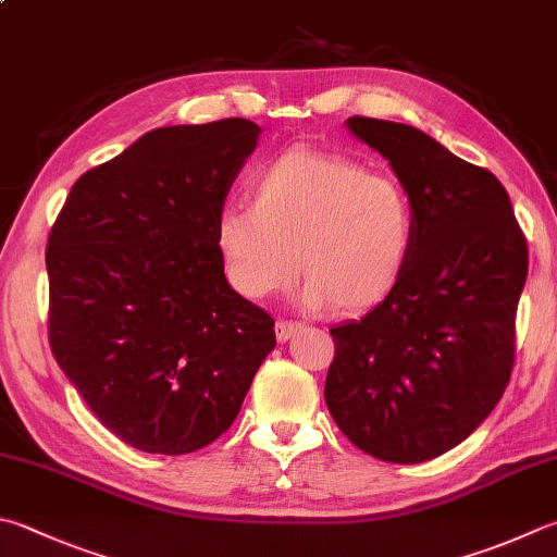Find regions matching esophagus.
<instances>
[{"label": "esophagus", "instance_id": "esophagus-1", "mask_svg": "<svg viewBox=\"0 0 557 557\" xmlns=\"http://www.w3.org/2000/svg\"><path fill=\"white\" fill-rule=\"evenodd\" d=\"M302 324L300 322H293V320H278L276 322V339L278 342H288L293 334L300 332Z\"/></svg>", "mask_w": 557, "mask_h": 557}]
</instances>
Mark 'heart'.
I'll list each match as a JSON object with an SVG mask.
<instances>
[{
  "instance_id": "obj_1",
  "label": "heart",
  "mask_w": 557,
  "mask_h": 557,
  "mask_svg": "<svg viewBox=\"0 0 557 557\" xmlns=\"http://www.w3.org/2000/svg\"><path fill=\"white\" fill-rule=\"evenodd\" d=\"M251 203L225 206L215 247L230 286L264 300L300 274V302L363 312L400 283L414 243L405 188L342 154L290 150L249 182Z\"/></svg>"
}]
</instances>
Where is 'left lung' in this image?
Masks as SVG:
<instances>
[{"instance_id":"1","label":"left lung","mask_w":557,"mask_h":557,"mask_svg":"<svg viewBox=\"0 0 557 557\" xmlns=\"http://www.w3.org/2000/svg\"><path fill=\"white\" fill-rule=\"evenodd\" d=\"M412 203L414 243L397 288L332 327L324 403L342 434L387 463H422L485 422L509 383L529 249L509 194L405 123L354 115Z\"/></svg>"}]
</instances>
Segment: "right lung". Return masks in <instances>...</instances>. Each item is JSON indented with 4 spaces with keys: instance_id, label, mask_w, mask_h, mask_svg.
<instances>
[{
    "instance_id": "add662e5",
    "label": "right lung",
    "mask_w": 557,
    "mask_h": 557,
    "mask_svg": "<svg viewBox=\"0 0 557 557\" xmlns=\"http://www.w3.org/2000/svg\"><path fill=\"white\" fill-rule=\"evenodd\" d=\"M261 128L166 125L72 186L50 230L48 337L99 422L145 454L213 444L276 346L215 247L230 186Z\"/></svg>"
}]
</instances>
